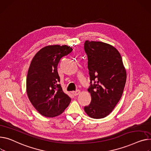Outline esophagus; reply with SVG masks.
<instances>
[{"label": "esophagus", "mask_w": 151, "mask_h": 151, "mask_svg": "<svg viewBox=\"0 0 151 151\" xmlns=\"http://www.w3.org/2000/svg\"><path fill=\"white\" fill-rule=\"evenodd\" d=\"M80 93H81V91H80L79 90H76V91H73V94L75 96H77V95H79Z\"/></svg>", "instance_id": "1"}]
</instances>
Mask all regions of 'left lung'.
Wrapping results in <instances>:
<instances>
[{"label": "left lung", "instance_id": "left-lung-1", "mask_svg": "<svg viewBox=\"0 0 151 151\" xmlns=\"http://www.w3.org/2000/svg\"><path fill=\"white\" fill-rule=\"evenodd\" d=\"M84 50L91 84L88 92L92 97L91 103L84 107V110L92 118H103L112 112L121 99L126 81V71L121 55L112 45L86 41Z\"/></svg>", "mask_w": 151, "mask_h": 151}]
</instances>
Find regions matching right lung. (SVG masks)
<instances>
[{"instance_id": "add662e5", "label": "right lung", "mask_w": 151, "mask_h": 151, "mask_svg": "<svg viewBox=\"0 0 151 151\" xmlns=\"http://www.w3.org/2000/svg\"><path fill=\"white\" fill-rule=\"evenodd\" d=\"M72 50L66 45L46 46L35 55L29 65L27 93L33 107L44 116L61 115L71 101L59 84L57 67L61 58Z\"/></svg>"}]
</instances>
